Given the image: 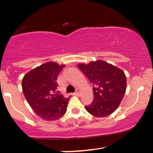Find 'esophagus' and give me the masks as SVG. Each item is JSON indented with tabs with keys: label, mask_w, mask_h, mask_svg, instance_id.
Listing matches in <instances>:
<instances>
[{
	"label": "esophagus",
	"mask_w": 153,
	"mask_h": 153,
	"mask_svg": "<svg viewBox=\"0 0 153 153\" xmlns=\"http://www.w3.org/2000/svg\"><path fill=\"white\" fill-rule=\"evenodd\" d=\"M74 94L75 95V96H79V94H80V89L77 88L76 89V91H75Z\"/></svg>",
	"instance_id": "obj_1"
}]
</instances>
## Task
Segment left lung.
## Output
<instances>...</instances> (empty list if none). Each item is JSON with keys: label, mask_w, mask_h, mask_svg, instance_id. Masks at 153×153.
I'll return each instance as SVG.
<instances>
[{"label": "left lung", "mask_w": 153, "mask_h": 153, "mask_svg": "<svg viewBox=\"0 0 153 153\" xmlns=\"http://www.w3.org/2000/svg\"><path fill=\"white\" fill-rule=\"evenodd\" d=\"M78 67L94 86V101L85 109L96 117H106L118 108L127 89V78L122 70L103 60Z\"/></svg>", "instance_id": "8db88e82"}]
</instances>
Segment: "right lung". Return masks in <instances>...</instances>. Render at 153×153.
<instances>
[{
    "label": "right lung",
    "instance_id": "add662e5",
    "mask_svg": "<svg viewBox=\"0 0 153 153\" xmlns=\"http://www.w3.org/2000/svg\"><path fill=\"white\" fill-rule=\"evenodd\" d=\"M64 65L48 62L24 75L22 90L26 101L40 118L57 120L65 115L70 98L56 94L57 78Z\"/></svg>",
    "mask_w": 153,
    "mask_h": 153
}]
</instances>
